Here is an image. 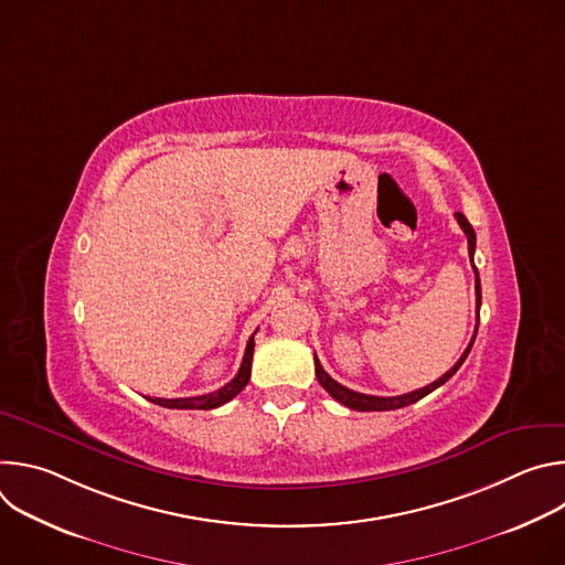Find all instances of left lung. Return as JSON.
I'll return each mask as SVG.
<instances>
[{
  "label": "left lung",
  "instance_id": "8db88e82",
  "mask_svg": "<svg viewBox=\"0 0 565 565\" xmlns=\"http://www.w3.org/2000/svg\"><path fill=\"white\" fill-rule=\"evenodd\" d=\"M456 218H458V223H460V227H462V232H465V236H467V246H469V257H471V264H473V250H476V232H473V227H471V223L465 218V214H460V212H456ZM473 270H476V266H473ZM478 310H480V279H478V270H476V331H473V338H471V342H469V347L465 349V353L460 355V360L443 375V377H438L436 382H431V384H427V386H423V388H416V391H412V393H405V395H393V397H382V395H366V393H358V391H353V388H347L344 384H340V382H335L327 371H324V366L319 364V360H317V355H315V375H317V380H319V384L324 386L338 402H342L344 407H349V409H355V412H388V409H402V407H409V405H414V402H418V399H423L425 395H429L431 391H436L438 386H443L460 366H462V362L467 360V355H469V351H471V347H473V340H476V333H478Z\"/></svg>",
  "mask_w": 565,
  "mask_h": 565
}]
</instances>
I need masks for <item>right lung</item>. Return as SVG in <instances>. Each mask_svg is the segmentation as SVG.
Here are the masks:
<instances>
[{"label": "right lung", "mask_w": 565, "mask_h": 565, "mask_svg": "<svg viewBox=\"0 0 565 565\" xmlns=\"http://www.w3.org/2000/svg\"><path fill=\"white\" fill-rule=\"evenodd\" d=\"M257 333V331H255ZM255 333L248 340L246 353H244V362L238 366V373L234 375V380H230L225 386L205 393V395H196V397H149V402L168 409H216L225 402H230L236 393H241L246 388L248 380H250V366H253V353H255Z\"/></svg>", "instance_id": "obj_1"}]
</instances>
